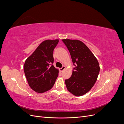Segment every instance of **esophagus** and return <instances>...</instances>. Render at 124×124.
Here are the masks:
<instances>
[{
    "label": "esophagus",
    "mask_w": 124,
    "mask_h": 124,
    "mask_svg": "<svg viewBox=\"0 0 124 124\" xmlns=\"http://www.w3.org/2000/svg\"><path fill=\"white\" fill-rule=\"evenodd\" d=\"M65 68H66V67L65 66H62L61 68L59 69V70H60V71H62Z\"/></svg>",
    "instance_id": "esophagus-1"
}]
</instances>
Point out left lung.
Segmentation results:
<instances>
[{"mask_svg":"<svg viewBox=\"0 0 124 124\" xmlns=\"http://www.w3.org/2000/svg\"><path fill=\"white\" fill-rule=\"evenodd\" d=\"M75 66L71 77L65 80L68 91L76 96L88 92L94 85L100 71L97 59L88 47L78 40L63 39Z\"/></svg>","mask_w":124,"mask_h":124,"instance_id":"8db88e82","label":"left lung"}]
</instances>
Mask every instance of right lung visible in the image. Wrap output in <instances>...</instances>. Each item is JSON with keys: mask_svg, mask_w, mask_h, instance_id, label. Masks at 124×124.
I'll list each match as a JSON object with an SVG mask.
<instances>
[{"mask_svg": "<svg viewBox=\"0 0 124 124\" xmlns=\"http://www.w3.org/2000/svg\"><path fill=\"white\" fill-rule=\"evenodd\" d=\"M59 40H47L41 43L27 58L24 65L28 84L33 91L43 93L53 87L58 76L53 66V51Z\"/></svg>", "mask_w": 124, "mask_h": 124, "instance_id": "right-lung-1", "label": "right lung"}]
</instances>
